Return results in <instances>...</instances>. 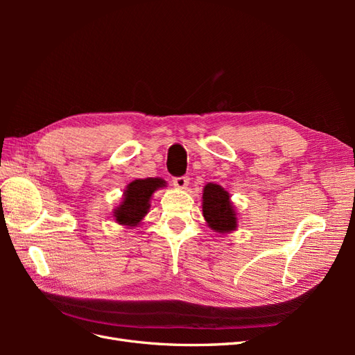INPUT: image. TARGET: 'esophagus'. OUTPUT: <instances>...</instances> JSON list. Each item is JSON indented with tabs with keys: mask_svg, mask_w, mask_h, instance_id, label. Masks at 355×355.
<instances>
[{
	"mask_svg": "<svg viewBox=\"0 0 355 355\" xmlns=\"http://www.w3.org/2000/svg\"><path fill=\"white\" fill-rule=\"evenodd\" d=\"M188 178L187 176H179V178H175L173 179V185L176 187V188H179V189H187V187H188Z\"/></svg>",
	"mask_w": 355,
	"mask_h": 355,
	"instance_id": "1",
	"label": "esophagus"
}]
</instances>
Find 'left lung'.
Returning a JSON list of instances; mask_svg holds the SVG:
<instances>
[{"label":"left lung","mask_w":355,"mask_h":355,"mask_svg":"<svg viewBox=\"0 0 355 355\" xmlns=\"http://www.w3.org/2000/svg\"><path fill=\"white\" fill-rule=\"evenodd\" d=\"M202 214L209 227L216 232H230L237 228L230 194L220 185L207 184L204 187Z\"/></svg>","instance_id":"8db88e82"}]
</instances>
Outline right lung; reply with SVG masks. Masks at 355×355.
Segmentation results:
<instances>
[{
	"label": "right lung",
	"mask_w": 355,
	"mask_h": 355,
	"mask_svg": "<svg viewBox=\"0 0 355 355\" xmlns=\"http://www.w3.org/2000/svg\"><path fill=\"white\" fill-rule=\"evenodd\" d=\"M163 187H166V182L158 178L133 180L124 191L121 206L114 211L115 220L127 227H136L148 213L153 192Z\"/></svg>",
	"instance_id": "right-lung-1"
}]
</instances>
